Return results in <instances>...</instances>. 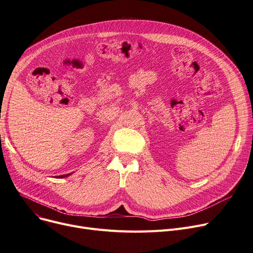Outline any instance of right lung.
<instances>
[{"label": "right lung", "instance_id": "add662e5", "mask_svg": "<svg viewBox=\"0 0 253 253\" xmlns=\"http://www.w3.org/2000/svg\"><path fill=\"white\" fill-rule=\"evenodd\" d=\"M72 173H69V174H64V175H59V176H57V178H63V177H68V176H70Z\"/></svg>", "mask_w": 253, "mask_h": 253}]
</instances>
